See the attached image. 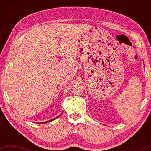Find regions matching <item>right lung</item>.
<instances>
[{
    "label": "right lung",
    "instance_id": "right-lung-1",
    "mask_svg": "<svg viewBox=\"0 0 151 151\" xmlns=\"http://www.w3.org/2000/svg\"><path fill=\"white\" fill-rule=\"evenodd\" d=\"M60 115H59V116H58L57 117H56V118H55V119H51V120H50V121H46V122H42V124H45V123H48V122H51V121H54V120H55V119H57V118H58V117H59Z\"/></svg>",
    "mask_w": 151,
    "mask_h": 151
}]
</instances>
